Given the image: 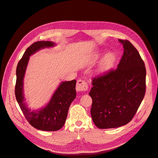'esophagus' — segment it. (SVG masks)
Instances as JSON below:
<instances>
[{
  "instance_id": "esophagus-1",
  "label": "esophagus",
  "mask_w": 158,
  "mask_h": 158,
  "mask_svg": "<svg viewBox=\"0 0 158 158\" xmlns=\"http://www.w3.org/2000/svg\"><path fill=\"white\" fill-rule=\"evenodd\" d=\"M89 88L88 84L85 80H83L81 79H79L76 83V90L78 91L83 92L87 91Z\"/></svg>"
}]
</instances>
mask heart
<instances>
[{
  "label": "heart",
  "instance_id": "heart-1",
  "mask_svg": "<svg viewBox=\"0 0 158 158\" xmlns=\"http://www.w3.org/2000/svg\"><path fill=\"white\" fill-rule=\"evenodd\" d=\"M100 54H97L96 55V58H98ZM112 60H113V56L111 54H108L106 55L104 59L102 60V63H101V69L104 71L108 69L109 67H110L112 63Z\"/></svg>",
  "mask_w": 158,
  "mask_h": 158
}]
</instances>
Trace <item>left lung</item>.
Returning <instances> with one entry per match:
<instances>
[{"label": "left lung", "instance_id": "left-lung-1", "mask_svg": "<svg viewBox=\"0 0 158 158\" xmlns=\"http://www.w3.org/2000/svg\"><path fill=\"white\" fill-rule=\"evenodd\" d=\"M117 69L92 80V119L99 129L115 128L131 121L144 97L146 69L139 52L127 40Z\"/></svg>", "mask_w": 158, "mask_h": 158}]
</instances>
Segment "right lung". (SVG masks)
Returning a JSON list of instances; mask_svg holds the SVG:
<instances>
[{
    "label": "right lung",
    "instance_id": "add662e5",
    "mask_svg": "<svg viewBox=\"0 0 158 158\" xmlns=\"http://www.w3.org/2000/svg\"><path fill=\"white\" fill-rule=\"evenodd\" d=\"M54 43L48 41H37L28 47L16 68L15 95L21 110L32 126L42 131H57L65 124L69 108L76 98V80L60 83L48 104L37 111H31L24 102L23 80L30 56L44 48L53 47Z\"/></svg>",
    "mask_w": 158,
    "mask_h": 158
}]
</instances>
